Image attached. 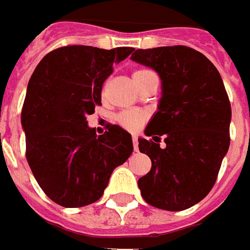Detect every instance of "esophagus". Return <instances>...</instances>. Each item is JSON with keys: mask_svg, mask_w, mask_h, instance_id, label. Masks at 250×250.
<instances>
[{"mask_svg": "<svg viewBox=\"0 0 250 250\" xmlns=\"http://www.w3.org/2000/svg\"><path fill=\"white\" fill-rule=\"evenodd\" d=\"M132 142H133V149L138 151V149H139V142H138V136H132Z\"/></svg>", "mask_w": 250, "mask_h": 250, "instance_id": "esophagus-1", "label": "esophagus"}]
</instances>
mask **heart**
I'll list each match as a JSON object with an SVG mask.
<instances>
[{"label":"heart","mask_w":250,"mask_h":250,"mask_svg":"<svg viewBox=\"0 0 250 250\" xmlns=\"http://www.w3.org/2000/svg\"><path fill=\"white\" fill-rule=\"evenodd\" d=\"M147 73H150V71H147V69H136L133 72V79H139V78L147 75ZM147 118H149V115L145 111L124 110L115 115V122L120 126H122L124 129L135 132V130H139L145 125Z\"/></svg>","instance_id":"b5f03b06"}]
</instances>
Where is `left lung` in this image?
Listing matches in <instances>:
<instances>
[{
    "label": "left lung",
    "mask_w": 250,
    "mask_h": 250,
    "mask_svg": "<svg viewBox=\"0 0 250 250\" xmlns=\"http://www.w3.org/2000/svg\"><path fill=\"white\" fill-rule=\"evenodd\" d=\"M132 60L161 78L159 111L139 139L151 169L139 178L142 197L151 206L181 211L199 203L216 184L229 147L231 104L217 68L187 45L136 50ZM165 136L166 148L159 147Z\"/></svg>",
    "instance_id": "8db88e82"
}]
</instances>
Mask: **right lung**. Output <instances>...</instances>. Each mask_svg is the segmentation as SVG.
Masks as SVG:
<instances>
[{
  "label": "right lung",
  "instance_id": "obj_1",
  "mask_svg": "<svg viewBox=\"0 0 250 250\" xmlns=\"http://www.w3.org/2000/svg\"><path fill=\"white\" fill-rule=\"evenodd\" d=\"M132 51L63 45L47 54L30 76L21 115L26 160L44 193L60 206L97 202L114 168L133 151L126 130L108 124L96 135L86 120L101 105L103 83L114 63Z\"/></svg>",
  "mask_w": 250,
  "mask_h": 250
}]
</instances>
